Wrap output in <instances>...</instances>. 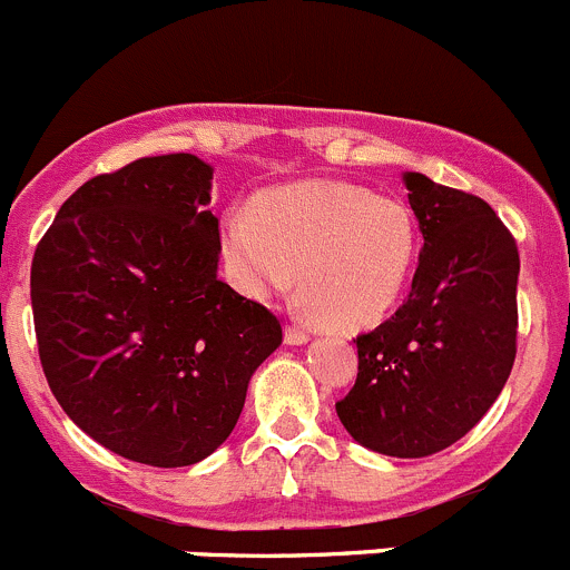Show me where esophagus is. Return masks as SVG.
I'll return each mask as SVG.
<instances>
[{
  "instance_id": "34e87169",
  "label": "esophagus",
  "mask_w": 570,
  "mask_h": 570,
  "mask_svg": "<svg viewBox=\"0 0 570 570\" xmlns=\"http://www.w3.org/2000/svg\"><path fill=\"white\" fill-rule=\"evenodd\" d=\"M284 340H286V345H303L306 340H309V332H306V328H301V326H286Z\"/></svg>"
}]
</instances>
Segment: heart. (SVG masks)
Segmentation results:
<instances>
[{"mask_svg":"<svg viewBox=\"0 0 570 570\" xmlns=\"http://www.w3.org/2000/svg\"><path fill=\"white\" fill-rule=\"evenodd\" d=\"M227 278L264 301L301 284L303 301L332 328L382 321L416 261V222L405 202L337 179L281 185L222 213Z\"/></svg>","mask_w":570,"mask_h":570,"instance_id":"b5f03b06","label":"heart"}]
</instances>
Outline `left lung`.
I'll return each instance as SVG.
<instances>
[{
  "instance_id": "1",
  "label": "left lung",
  "mask_w": 570,
  "mask_h": 570,
  "mask_svg": "<svg viewBox=\"0 0 570 570\" xmlns=\"http://www.w3.org/2000/svg\"><path fill=\"white\" fill-rule=\"evenodd\" d=\"M424 247L407 301L357 337L343 428L393 459L441 453L501 396L518 354L520 255L492 207L405 174Z\"/></svg>"
}]
</instances>
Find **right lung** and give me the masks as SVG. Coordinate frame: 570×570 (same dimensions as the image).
I'll use <instances>...</instances> for the list:
<instances>
[{
  "label": "right lung",
  "instance_id": "obj_1",
  "mask_svg": "<svg viewBox=\"0 0 570 570\" xmlns=\"http://www.w3.org/2000/svg\"><path fill=\"white\" fill-rule=\"evenodd\" d=\"M210 179L194 154L100 174L63 202L30 269L52 396L98 444L148 466L207 459L284 340L267 306L216 275Z\"/></svg>",
  "mask_w": 570,
  "mask_h": 570
}]
</instances>
